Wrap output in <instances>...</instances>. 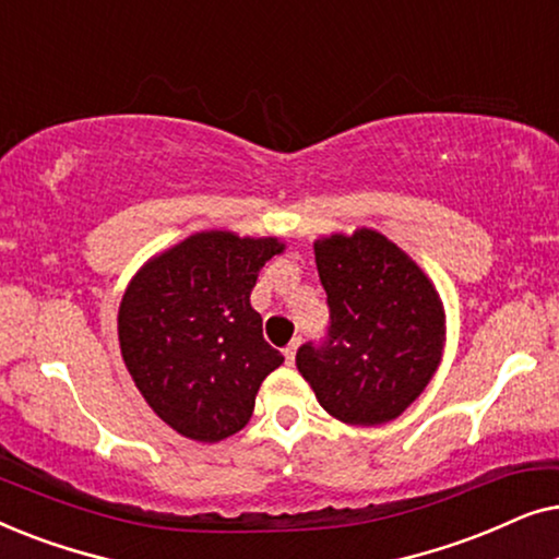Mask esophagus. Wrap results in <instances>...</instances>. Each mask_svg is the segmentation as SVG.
<instances>
[{
  "label": "esophagus",
  "mask_w": 559,
  "mask_h": 559,
  "mask_svg": "<svg viewBox=\"0 0 559 559\" xmlns=\"http://www.w3.org/2000/svg\"><path fill=\"white\" fill-rule=\"evenodd\" d=\"M297 348H300V338H295V341H293V343H289V346L285 348V358H287V364H289V366H293V364H295Z\"/></svg>",
  "instance_id": "obj_1"
}]
</instances>
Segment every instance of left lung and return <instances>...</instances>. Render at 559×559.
I'll use <instances>...</instances> for the list:
<instances>
[{
	"instance_id": "obj_1",
	"label": "left lung",
	"mask_w": 559,
	"mask_h": 559,
	"mask_svg": "<svg viewBox=\"0 0 559 559\" xmlns=\"http://www.w3.org/2000/svg\"><path fill=\"white\" fill-rule=\"evenodd\" d=\"M331 308L320 346L297 350V369L320 407L346 425L392 423L425 392L445 348V308L407 251L373 228L316 241Z\"/></svg>"
}]
</instances>
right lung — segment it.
Segmentation results:
<instances>
[{
    "mask_svg": "<svg viewBox=\"0 0 559 559\" xmlns=\"http://www.w3.org/2000/svg\"><path fill=\"white\" fill-rule=\"evenodd\" d=\"M285 251L277 236L201 231L140 266L119 305V348L150 409L182 438L218 442L254 412L285 361L262 335L249 295Z\"/></svg>",
    "mask_w": 559,
    "mask_h": 559,
    "instance_id": "1",
    "label": "right lung"
}]
</instances>
